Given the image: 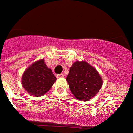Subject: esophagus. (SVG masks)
Returning <instances> with one entry per match:
<instances>
[{
    "label": "esophagus",
    "instance_id": "1",
    "mask_svg": "<svg viewBox=\"0 0 133 133\" xmlns=\"http://www.w3.org/2000/svg\"><path fill=\"white\" fill-rule=\"evenodd\" d=\"M57 78H62V77H64V75L62 74V73H60V74H58L56 75Z\"/></svg>",
    "mask_w": 133,
    "mask_h": 133
}]
</instances>
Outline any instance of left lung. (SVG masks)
<instances>
[{
	"instance_id": "1",
	"label": "left lung",
	"mask_w": 133,
	"mask_h": 133,
	"mask_svg": "<svg viewBox=\"0 0 133 133\" xmlns=\"http://www.w3.org/2000/svg\"><path fill=\"white\" fill-rule=\"evenodd\" d=\"M66 81L75 97L84 101L94 97L103 85L98 71L85 61L73 63L70 67Z\"/></svg>"
}]
</instances>
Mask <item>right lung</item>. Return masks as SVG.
<instances>
[{
	"label": "right lung",
	"mask_w": 133,
	"mask_h": 133,
	"mask_svg": "<svg viewBox=\"0 0 133 133\" xmlns=\"http://www.w3.org/2000/svg\"><path fill=\"white\" fill-rule=\"evenodd\" d=\"M56 80L52 71L47 66L42 59L34 62L24 71L22 84L30 94L39 96L48 92Z\"/></svg>",
	"instance_id": "add662e5"
}]
</instances>
